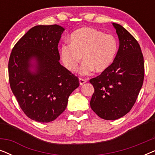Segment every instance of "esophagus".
Instances as JSON below:
<instances>
[{"label": "esophagus", "mask_w": 155, "mask_h": 155, "mask_svg": "<svg viewBox=\"0 0 155 155\" xmlns=\"http://www.w3.org/2000/svg\"><path fill=\"white\" fill-rule=\"evenodd\" d=\"M79 82L80 85H82V84H84L85 82H87V80L82 79V78H79Z\"/></svg>", "instance_id": "34e87169"}]
</instances>
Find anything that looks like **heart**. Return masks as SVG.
Instances as JSON below:
<instances>
[{"label": "heart", "mask_w": 155, "mask_h": 155, "mask_svg": "<svg viewBox=\"0 0 155 155\" xmlns=\"http://www.w3.org/2000/svg\"><path fill=\"white\" fill-rule=\"evenodd\" d=\"M118 51V41L111 34H105L98 29L83 27L72 33L70 44L61 46L60 54L64 66L75 72L82 59L80 72L88 75L95 71L101 73L107 71L115 61Z\"/></svg>", "instance_id": "1"}]
</instances>
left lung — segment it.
<instances>
[{"instance_id":"1","label":"left lung","mask_w":155,"mask_h":155,"mask_svg":"<svg viewBox=\"0 0 155 155\" xmlns=\"http://www.w3.org/2000/svg\"><path fill=\"white\" fill-rule=\"evenodd\" d=\"M116 29L119 48L107 71L90 80L94 88L90 107L99 117L116 120L128 114L138 96L144 80V59L137 40L121 25Z\"/></svg>"}]
</instances>
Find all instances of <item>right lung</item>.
<instances>
[{
  "label": "right lung",
  "mask_w": 155,
  "mask_h": 155,
  "mask_svg": "<svg viewBox=\"0 0 155 155\" xmlns=\"http://www.w3.org/2000/svg\"><path fill=\"white\" fill-rule=\"evenodd\" d=\"M64 30L57 25L34 27L10 54V88L24 113L35 121L48 123L58 118L79 87L78 78L59 63L58 45Z\"/></svg>",
  "instance_id": "add662e5"
}]
</instances>
